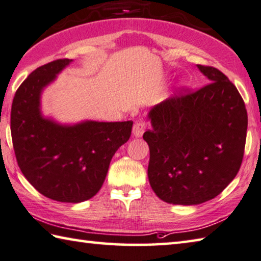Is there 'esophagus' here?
Returning a JSON list of instances; mask_svg holds the SVG:
<instances>
[{
    "label": "esophagus",
    "instance_id": "34e87169",
    "mask_svg": "<svg viewBox=\"0 0 261 261\" xmlns=\"http://www.w3.org/2000/svg\"><path fill=\"white\" fill-rule=\"evenodd\" d=\"M145 128H147V122H145L144 119H140L138 122L134 123L133 126V134L136 138H140V136H142Z\"/></svg>",
    "mask_w": 261,
    "mask_h": 261
}]
</instances>
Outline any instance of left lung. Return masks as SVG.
Listing matches in <instances>:
<instances>
[{
	"label": "left lung",
	"mask_w": 261,
	"mask_h": 261,
	"mask_svg": "<svg viewBox=\"0 0 261 261\" xmlns=\"http://www.w3.org/2000/svg\"><path fill=\"white\" fill-rule=\"evenodd\" d=\"M208 84L182 88L149 113V182L170 204L212 199L234 180L244 156L248 112L235 85L213 66L197 65Z\"/></svg>",
	"instance_id": "left-lung-1"
}]
</instances>
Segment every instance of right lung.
<instances>
[{
	"instance_id": "add662e5",
	"label": "right lung",
	"mask_w": 261,
	"mask_h": 261,
	"mask_svg": "<svg viewBox=\"0 0 261 261\" xmlns=\"http://www.w3.org/2000/svg\"><path fill=\"white\" fill-rule=\"evenodd\" d=\"M71 61L44 64L22 81L12 100L10 128L27 181L50 199L80 203L102 188L113 154L130 138L133 121L61 126L41 117V90Z\"/></svg>"
}]
</instances>
